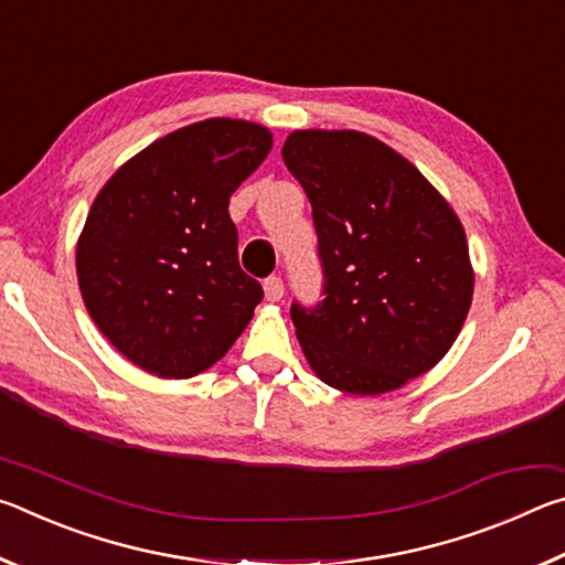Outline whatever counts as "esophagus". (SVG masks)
<instances>
[{"label": "esophagus", "instance_id": "1", "mask_svg": "<svg viewBox=\"0 0 565 565\" xmlns=\"http://www.w3.org/2000/svg\"><path fill=\"white\" fill-rule=\"evenodd\" d=\"M264 294H266V301H279L284 296L281 276H269V279H264Z\"/></svg>", "mask_w": 565, "mask_h": 565}]
</instances>
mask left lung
<instances>
[{
  "mask_svg": "<svg viewBox=\"0 0 565 565\" xmlns=\"http://www.w3.org/2000/svg\"><path fill=\"white\" fill-rule=\"evenodd\" d=\"M284 164L311 202L321 296L291 303L296 337L329 386L376 396L451 349L473 296L463 226L424 174L361 131H294Z\"/></svg>",
  "mask_w": 565,
  "mask_h": 565,
  "instance_id": "8db88e82",
  "label": "left lung"
}]
</instances>
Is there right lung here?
Masks as SVG:
<instances>
[{
  "instance_id": "add662e5",
  "label": "right lung",
  "mask_w": 565,
  "mask_h": 565,
  "mask_svg": "<svg viewBox=\"0 0 565 565\" xmlns=\"http://www.w3.org/2000/svg\"><path fill=\"white\" fill-rule=\"evenodd\" d=\"M269 151L259 124L206 119L129 159L94 199L76 244L79 289L139 369L194 376L252 321L264 289L238 266L228 199Z\"/></svg>"
}]
</instances>
